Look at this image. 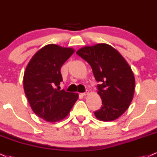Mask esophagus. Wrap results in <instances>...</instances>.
<instances>
[{"label": "esophagus", "mask_w": 157, "mask_h": 157, "mask_svg": "<svg viewBox=\"0 0 157 157\" xmlns=\"http://www.w3.org/2000/svg\"><path fill=\"white\" fill-rule=\"evenodd\" d=\"M88 94H89V91H88V90H87V91L85 92V93L81 94V95H82V96H86V95H88Z\"/></svg>", "instance_id": "esophagus-1"}]
</instances>
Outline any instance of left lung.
I'll use <instances>...</instances> for the list:
<instances>
[{
  "mask_svg": "<svg viewBox=\"0 0 157 157\" xmlns=\"http://www.w3.org/2000/svg\"><path fill=\"white\" fill-rule=\"evenodd\" d=\"M76 53L86 60L98 84L101 109L95 111L102 121H114L125 113L133 99L135 80L131 67L124 57L110 45L97 44L86 46Z\"/></svg>",
  "mask_w": 157,
  "mask_h": 157,
  "instance_id": "8db88e82",
  "label": "left lung"
}]
</instances>
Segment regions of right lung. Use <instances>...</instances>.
<instances>
[{
    "label": "right lung",
    "instance_id": "1",
    "mask_svg": "<svg viewBox=\"0 0 157 157\" xmlns=\"http://www.w3.org/2000/svg\"><path fill=\"white\" fill-rule=\"evenodd\" d=\"M74 52L70 48L48 44L36 52L26 67L25 94L33 113L48 122L65 118L78 99V94L56 88L63 81L60 67Z\"/></svg>",
    "mask_w": 157,
    "mask_h": 157
}]
</instances>
